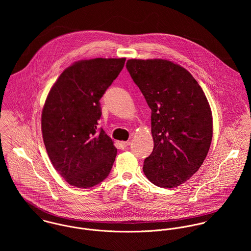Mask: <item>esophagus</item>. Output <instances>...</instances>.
Returning <instances> with one entry per match:
<instances>
[{"label":"esophagus","instance_id":"obj_1","mask_svg":"<svg viewBox=\"0 0 251 251\" xmlns=\"http://www.w3.org/2000/svg\"><path fill=\"white\" fill-rule=\"evenodd\" d=\"M129 144H130L129 141H123V142L120 143V145H121L122 149H126V148H127L129 146Z\"/></svg>","mask_w":251,"mask_h":251}]
</instances>
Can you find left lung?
<instances>
[{
    "mask_svg": "<svg viewBox=\"0 0 251 251\" xmlns=\"http://www.w3.org/2000/svg\"><path fill=\"white\" fill-rule=\"evenodd\" d=\"M126 70L151 110L153 150L144 174L159 187H176L204 162L213 137V117L198 82L166 60H128Z\"/></svg>",
    "mask_w": 251,
    "mask_h": 251,
    "instance_id": "8db88e82",
    "label": "left lung"
}]
</instances>
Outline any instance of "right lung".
<instances>
[{"instance_id": "1", "label": "right lung", "mask_w": 251, "mask_h": 251, "mask_svg": "<svg viewBox=\"0 0 251 251\" xmlns=\"http://www.w3.org/2000/svg\"><path fill=\"white\" fill-rule=\"evenodd\" d=\"M126 59L84 60L60 75L41 115L48 156L71 185L93 187L107 178L117 149L100 127V99L118 77Z\"/></svg>"}]
</instances>
